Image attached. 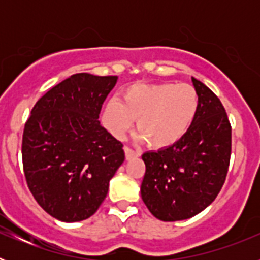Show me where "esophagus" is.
<instances>
[{
  "instance_id": "1",
  "label": "esophagus",
  "mask_w": 260,
  "mask_h": 260,
  "mask_svg": "<svg viewBox=\"0 0 260 260\" xmlns=\"http://www.w3.org/2000/svg\"><path fill=\"white\" fill-rule=\"evenodd\" d=\"M123 151H125L126 160H132V158L138 157V156L141 155L139 152H135V151H133L132 148H128V147H123Z\"/></svg>"
}]
</instances>
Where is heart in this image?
<instances>
[{
    "mask_svg": "<svg viewBox=\"0 0 260 260\" xmlns=\"http://www.w3.org/2000/svg\"><path fill=\"white\" fill-rule=\"evenodd\" d=\"M199 96L194 87L177 83H137L109 99L102 121L108 132L123 139L137 119V141L164 150L185 137L198 116Z\"/></svg>",
    "mask_w": 260,
    "mask_h": 260,
    "instance_id": "obj_1",
    "label": "heart"
}]
</instances>
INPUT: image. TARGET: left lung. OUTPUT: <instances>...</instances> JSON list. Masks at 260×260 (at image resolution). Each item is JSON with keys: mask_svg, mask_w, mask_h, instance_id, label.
Segmentation results:
<instances>
[{"mask_svg": "<svg viewBox=\"0 0 260 260\" xmlns=\"http://www.w3.org/2000/svg\"><path fill=\"white\" fill-rule=\"evenodd\" d=\"M199 96L198 116L189 133L164 150L147 151L141 195L156 219L180 221L207 208L228 173L232 128L219 98L191 77Z\"/></svg>", "mask_w": 260, "mask_h": 260, "instance_id": "1", "label": "left lung"}]
</instances>
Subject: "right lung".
<instances>
[{
	"label": "right lung",
	"mask_w": 260,
	"mask_h": 260,
	"mask_svg": "<svg viewBox=\"0 0 260 260\" xmlns=\"http://www.w3.org/2000/svg\"><path fill=\"white\" fill-rule=\"evenodd\" d=\"M117 80L71 75L50 88L27 119L22 142L27 185L40 207L59 221L92 216L125 160L122 143L99 121Z\"/></svg>",
	"instance_id": "obj_1"
}]
</instances>
